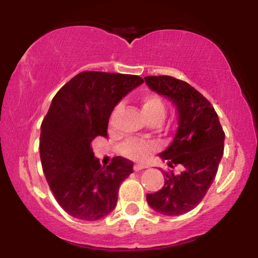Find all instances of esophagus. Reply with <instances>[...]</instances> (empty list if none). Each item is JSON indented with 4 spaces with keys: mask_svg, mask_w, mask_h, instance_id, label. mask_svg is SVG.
<instances>
[{
    "mask_svg": "<svg viewBox=\"0 0 258 258\" xmlns=\"http://www.w3.org/2000/svg\"><path fill=\"white\" fill-rule=\"evenodd\" d=\"M144 168H147V166L143 164H136L135 166H133V170L135 171H141V170H144Z\"/></svg>",
    "mask_w": 258,
    "mask_h": 258,
    "instance_id": "esophagus-1",
    "label": "esophagus"
}]
</instances>
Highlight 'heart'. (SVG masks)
Here are the masks:
<instances>
[{
	"label": "heart",
	"instance_id": "heart-1",
	"mask_svg": "<svg viewBox=\"0 0 258 258\" xmlns=\"http://www.w3.org/2000/svg\"><path fill=\"white\" fill-rule=\"evenodd\" d=\"M141 103V110L143 116L149 122H160L164 119L166 114V106L161 97L155 93H144L139 99ZM117 108L114 110V115L116 114ZM156 149V144L153 142L137 141V139H128L123 142L120 147V153L127 159L131 160H143L150 153Z\"/></svg>",
	"mask_w": 258,
	"mask_h": 258
}]
</instances>
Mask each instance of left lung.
Returning a JSON list of instances; mask_svg holds the SVG:
<instances>
[{
  "instance_id": "obj_1",
  "label": "left lung",
  "mask_w": 258,
  "mask_h": 258,
  "mask_svg": "<svg viewBox=\"0 0 258 258\" xmlns=\"http://www.w3.org/2000/svg\"><path fill=\"white\" fill-rule=\"evenodd\" d=\"M144 80L150 90L176 105L178 128L159 156L170 167H182L178 174L164 171V186L147 194V201L156 212L179 216L199 205L214 182L223 156L224 132L211 103L185 81L165 75Z\"/></svg>"
}]
</instances>
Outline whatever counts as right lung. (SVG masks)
<instances>
[{"label": "right lung", "mask_w": 258, "mask_h": 258, "mask_svg": "<svg viewBox=\"0 0 258 258\" xmlns=\"http://www.w3.org/2000/svg\"><path fill=\"white\" fill-rule=\"evenodd\" d=\"M137 75L82 72L52 99L41 123L40 158L55 200L65 212L84 221L110 214L121 183L133 162L116 156L102 167L91 143L108 137L112 109L128 92L143 84Z\"/></svg>", "instance_id": "obj_1"}]
</instances>
